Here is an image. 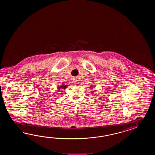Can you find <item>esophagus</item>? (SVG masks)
I'll list each match as a JSON object with an SVG mask.
<instances>
[{
  "label": "esophagus",
  "mask_w": 155,
  "mask_h": 155,
  "mask_svg": "<svg viewBox=\"0 0 155 155\" xmlns=\"http://www.w3.org/2000/svg\"><path fill=\"white\" fill-rule=\"evenodd\" d=\"M77 81H78V80H77V79H76V78H74V82H77Z\"/></svg>",
  "instance_id": "1"
}]
</instances>
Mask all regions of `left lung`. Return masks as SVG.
I'll use <instances>...</instances> for the list:
<instances>
[{"instance_id":"obj_1","label":"left lung","mask_w":155,"mask_h":155,"mask_svg":"<svg viewBox=\"0 0 155 155\" xmlns=\"http://www.w3.org/2000/svg\"><path fill=\"white\" fill-rule=\"evenodd\" d=\"M92 86L91 85V86H90V88H91V89H92Z\"/></svg>"}]
</instances>
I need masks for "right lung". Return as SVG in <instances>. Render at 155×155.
Segmentation results:
<instances>
[{
	"mask_svg": "<svg viewBox=\"0 0 155 155\" xmlns=\"http://www.w3.org/2000/svg\"><path fill=\"white\" fill-rule=\"evenodd\" d=\"M68 86V85H65V84H63V85H61V86H58V87H57V88H58V90H59L60 89H64V90H65V89H66V87Z\"/></svg>",
	"mask_w": 155,
	"mask_h": 155,
	"instance_id": "obj_1",
	"label": "right lung"
}]
</instances>
